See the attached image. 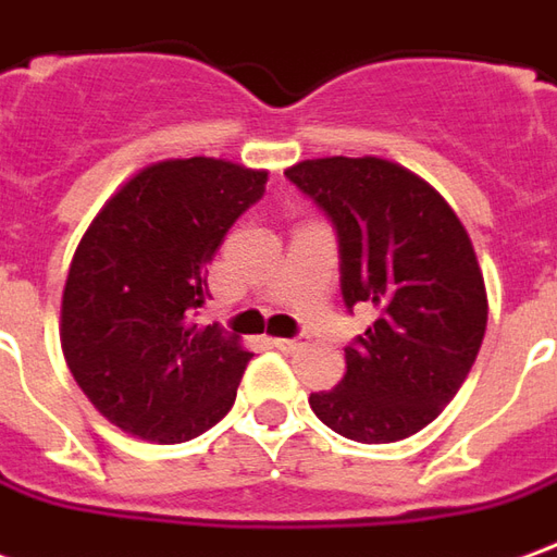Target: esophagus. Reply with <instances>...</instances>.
Here are the masks:
<instances>
[{
	"mask_svg": "<svg viewBox=\"0 0 557 557\" xmlns=\"http://www.w3.org/2000/svg\"><path fill=\"white\" fill-rule=\"evenodd\" d=\"M274 346H277V349H283V352H298V349H305L307 346V337L305 334H301V337H277V341H274Z\"/></svg>",
	"mask_w": 557,
	"mask_h": 557,
	"instance_id": "esophagus-1",
	"label": "esophagus"
}]
</instances>
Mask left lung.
<instances>
[{
	"label": "left lung",
	"instance_id": "obj_1",
	"mask_svg": "<svg viewBox=\"0 0 557 557\" xmlns=\"http://www.w3.org/2000/svg\"><path fill=\"white\" fill-rule=\"evenodd\" d=\"M286 177L337 235L346 310H376L344 349V380L310 407L346 441H404L443 413L480 352L488 301L473 244L437 189L386 159H305Z\"/></svg>",
	"mask_w": 557,
	"mask_h": 557
}]
</instances>
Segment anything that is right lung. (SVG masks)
Instances as JSON below:
<instances>
[{
    "instance_id": "right-lung-1",
    "label": "right lung",
    "mask_w": 557,
    "mask_h": 557,
    "mask_svg": "<svg viewBox=\"0 0 557 557\" xmlns=\"http://www.w3.org/2000/svg\"><path fill=\"white\" fill-rule=\"evenodd\" d=\"M268 171L169 159L138 171L89 223L62 292L60 341L92 407L141 441L184 443L223 419L252 352L198 325L205 265Z\"/></svg>"
}]
</instances>
